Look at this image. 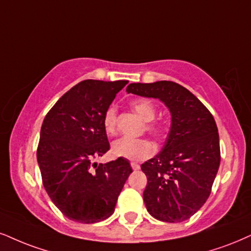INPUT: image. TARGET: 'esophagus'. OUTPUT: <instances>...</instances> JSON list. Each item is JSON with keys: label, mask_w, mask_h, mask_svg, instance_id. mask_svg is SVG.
<instances>
[{"label": "esophagus", "mask_w": 251, "mask_h": 251, "mask_svg": "<svg viewBox=\"0 0 251 251\" xmlns=\"http://www.w3.org/2000/svg\"><path fill=\"white\" fill-rule=\"evenodd\" d=\"M130 165H131V168L134 169V170H140V168H141L140 164L136 163V162H131V163H130Z\"/></svg>", "instance_id": "34e87169"}]
</instances>
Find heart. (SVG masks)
Listing matches in <instances>:
<instances>
[{
	"label": "heart",
	"instance_id": "heart-1",
	"mask_svg": "<svg viewBox=\"0 0 251 251\" xmlns=\"http://www.w3.org/2000/svg\"><path fill=\"white\" fill-rule=\"evenodd\" d=\"M132 109L145 121L144 130L152 135L157 140H162L166 134L165 126L153 122L156 116V108L148 100H136L131 103ZM102 125L108 135H115L117 130V110L114 106H109L102 117ZM111 152L115 157L129 160H144L154 153V145L148 138H128L122 137L111 145Z\"/></svg>",
	"mask_w": 251,
	"mask_h": 251
}]
</instances>
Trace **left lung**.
<instances>
[{"instance_id":"1","label":"left lung","mask_w":251,"mask_h":251,"mask_svg":"<svg viewBox=\"0 0 251 251\" xmlns=\"http://www.w3.org/2000/svg\"><path fill=\"white\" fill-rule=\"evenodd\" d=\"M126 92L159 99L172 115L162 151L141 165L148 178V212L164 222L187 220L208 199L220 165L214 117L196 95L173 81L130 83Z\"/></svg>"}]
</instances>
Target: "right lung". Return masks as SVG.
Segmentation results:
<instances>
[{"label":"right lung","instance_id":"right-lung-1","mask_svg":"<svg viewBox=\"0 0 251 251\" xmlns=\"http://www.w3.org/2000/svg\"><path fill=\"white\" fill-rule=\"evenodd\" d=\"M126 83L83 80L65 93L43 121L37 148L42 181L70 220L95 224L109 218L132 172L129 160L121 157L94 163L110 149L102 117Z\"/></svg>","mask_w":251,"mask_h":251}]
</instances>
